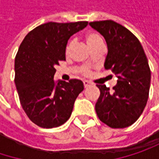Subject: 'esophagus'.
<instances>
[{"label":"esophagus","instance_id":"obj_1","mask_svg":"<svg viewBox=\"0 0 159 159\" xmlns=\"http://www.w3.org/2000/svg\"><path fill=\"white\" fill-rule=\"evenodd\" d=\"M89 85H91V83L88 81H84V87H88Z\"/></svg>","mask_w":159,"mask_h":159}]
</instances>
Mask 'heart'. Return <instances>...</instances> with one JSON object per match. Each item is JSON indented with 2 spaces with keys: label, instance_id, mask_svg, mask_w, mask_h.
Returning a JSON list of instances; mask_svg holds the SVG:
<instances>
[{
  "label": "heart",
  "instance_id": "b5f03b06",
  "mask_svg": "<svg viewBox=\"0 0 159 159\" xmlns=\"http://www.w3.org/2000/svg\"><path fill=\"white\" fill-rule=\"evenodd\" d=\"M85 41H86L87 45L90 47V48H93L99 44H103V38L99 33L91 31L85 35ZM73 45H74V40H72V39L66 43L65 48H64V52H65L66 56H69L72 48H73ZM79 72L83 75H88L91 72V69L89 66H81L79 68Z\"/></svg>",
  "mask_w": 159,
  "mask_h": 159
}]
</instances>
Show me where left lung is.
<instances>
[{
  "label": "left lung",
  "mask_w": 159,
  "mask_h": 159,
  "mask_svg": "<svg viewBox=\"0 0 159 159\" xmlns=\"http://www.w3.org/2000/svg\"><path fill=\"white\" fill-rule=\"evenodd\" d=\"M89 25L105 38L109 51L104 66L118 77L112 91L97 84L100 91L97 115L111 128L128 127L138 120L147 103L151 71L146 55L138 39L123 25L112 20Z\"/></svg>",
  "instance_id": "8db88e82"
}]
</instances>
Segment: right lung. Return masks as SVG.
I'll use <instances>...</instances> for the list:
<instances>
[{"mask_svg":"<svg viewBox=\"0 0 159 159\" xmlns=\"http://www.w3.org/2000/svg\"><path fill=\"white\" fill-rule=\"evenodd\" d=\"M88 22H48L31 30L22 41L15 60V83L19 100L29 120L41 128H55L70 118L84 90L81 80L54 83L55 67L65 61V45Z\"/></svg>","mask_w":159,"mask_h":159,"instance_id":"1","label":"right lung"}]
</instances>
